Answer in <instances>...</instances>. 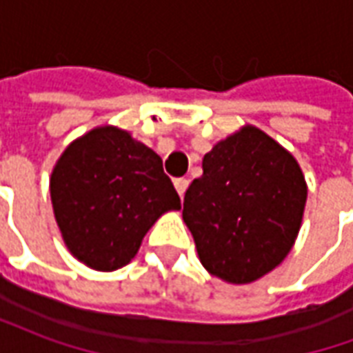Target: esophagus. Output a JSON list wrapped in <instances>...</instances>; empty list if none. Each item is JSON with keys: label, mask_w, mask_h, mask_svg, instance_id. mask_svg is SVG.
I'll use <instances>...</instances> for the list:
<instances>
[{"label": "esophagus", "mask_w": 353, "mask_h": 353, "mask_svg": "<svg viewBox=\"0 0 353 353\" xmlns=\"http://www.w3.org/2000/svg\"><path fill=\"white\" fill-rule=\"evenodd\" d=\"M174 185H176V191L179 192V196L183 199L185 191H187V187H189V179H185V177H177L176 181H174Z\"/></svg>", "instance_id": "obj_1"}]
</instances>
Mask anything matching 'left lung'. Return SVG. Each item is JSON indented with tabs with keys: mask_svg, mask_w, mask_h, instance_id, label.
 Instances as JSON below:
<instances>
[{
	"mask_svg": "<svg viewBox=\"0 0 353 353\" xmlns=\"http://www.w3.org/2000/svg\"><path fill=\"white\" fill-rule=\"evenodd\" d=\"M185 192L183 221L210 274L250 283L285 259L303 221L296 161L255 126L219 141Z\"/></svg>",
	"mask_w": 353,
	"mask_h": 353,
	"instance_id": "left-lung-1",
	"label": "left lung"
}]
</instances>
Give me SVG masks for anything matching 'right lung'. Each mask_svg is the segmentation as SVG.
Instances as JSON below:
<instances>
[{"label":"right lung","instance_id":"add662e5","mask_svg":"<svg viewBox=\"0 0 353 353\" xmlns=\"http://www.w3.org/2000/svg\"><path fill=\"white\" fill-rule=\"evenodd\" d=\"M50 199L68 250L103 272L128 265L151 225L181 208L161 157L115 126L94 128L65 149Z\"/></svg>","mask_w":353,"mask_h":353}]
</instances>
